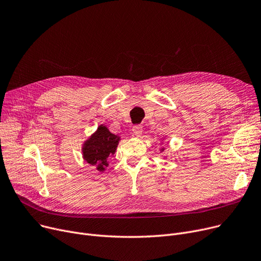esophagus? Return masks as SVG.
I'll return each instance as SVG.
<instances>
[{
	"label": "esophagus",
	"mask_w": 261,
	"mask_h": 261,
	"mask_svg": "<svg viewBox=\"0 0 261 261\" xmlns=\"http://www.w3.org/2000/svg\"><path fill=\"white\" fill-rule=\"evenodd\" d=\"M132 131H133L134 135L141 136L142 133H143V126H141V125H135V126H133Z\"/></svg>",
	"instance_id": "obj_1"
}]
</instances>
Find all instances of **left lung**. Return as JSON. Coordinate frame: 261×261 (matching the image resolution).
<instances>
[{
  "mask_svg": "<svg viewBox=\"0 0 261 261\" xmlns=\"http://www.w3.org/2000/svg\"><path fill=\"white\" fill-rule=\"evenodd\" d=\"M162 151H164V149H162Z\"/></svg>",
  "mask_w": 261,
  "mask_h": 261,
  "instance_id": "1",
  "label": "left lung"
}]
</instances>
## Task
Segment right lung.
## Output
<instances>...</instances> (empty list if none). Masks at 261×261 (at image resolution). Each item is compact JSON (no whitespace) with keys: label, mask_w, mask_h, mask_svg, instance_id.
Masks as SVG:
<instances>
[{"label":"right lung","mask_w":261,"mask_h":261,"mask_svg":"<svg viewBox=\"0 0 261 261\" xmlns=\"http://www.w3.org/2000/svg\"><path fill=\"white\" fill-rule=\"evenodd\" d=\"M119 137L100 125L83 146L84 160L91 166H96L100 172L108 167V158L115 153Z\"/></svg>","instance_id":"add662e5"}]
</instances>
